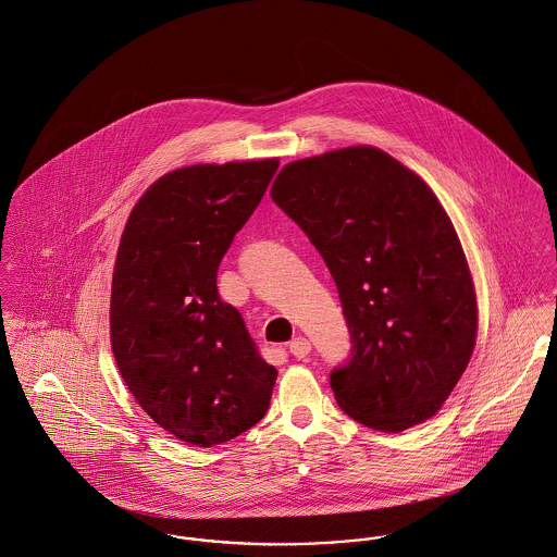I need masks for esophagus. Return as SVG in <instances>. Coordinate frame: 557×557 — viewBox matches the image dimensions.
I'll return each instance as SVG.
<instances>
[{"mask_svg": "<svg viewBox=\"0 0 557 557\" xmlns=\"http://www.w3.org/2000/svg\"><path fill=\"white\" fill-rule=\"evenodd\" d=\"M288 349L295 358H305L311 351V343L307 342L305 337H297V339L288 343Z\"/></svg>", "mask_w": 557, "mask_h": 557, "instance_id": "34e87169", "label": "esophagus"}]
</instances>
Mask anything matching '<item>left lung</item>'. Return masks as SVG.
Wrapping results in <instances>:
<instances>
[{"label": "left lung", "mask_w": 557, "mask_h": 557, "mask_svg": "<svg viewBox=\"0 0 557 557\" xmlns=\"http://www.w3.org/2000/svg\"><path fill=\"white\" fill-rule=\"evenodd\" d=\"M271 199L324 258L351 354L331 373L343 411L382 432L432 418L476 339L458 233L426 182L371 146L288 163Z\"/></svg>", "instance_id": "obj_1"}]
</instances>
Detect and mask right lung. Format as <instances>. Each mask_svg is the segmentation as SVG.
Here are the masks:
<instances>
[{"mask_svg":"<svg viewBox=\"0 0 557 557\" xmlns=\"http://www.w3.org/2000/svg\"><path fill=\"white\" fill-rule=\"evenodd\" d=\"M277 168L264 159L168 173L121 237L110 300L119 371L139 407L190 445L226 443L269 409L277 371L220 299L215 275Z\"/></svg>","mask_w":557,"mask_h":557,"instance_id":"add662e5","label":"right lung"}]
</instances>
